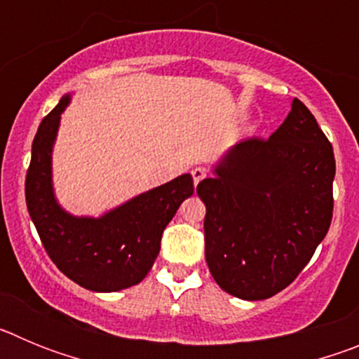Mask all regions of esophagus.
I'll list each match as a JSON object with an SVG mask.
<instances>
[{
	"label": "esophagus",
	"instance_id": "34e87169",
	"mask_svg": "<svg viewBox=\"0 0 359 359\" xmlns=\"http://www.w3.org/2000/svg\"><path fill=\"white\" fill-rule=\"evenodd\" d=\"M192 177H194V185H198L199 182H203V180L207 177V169L196 167V169H192Z\"/></svg>",
	"mask_w": 359,
	"mask_h": 359
}]
</instances>
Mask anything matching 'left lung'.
I'll return each mask as SVG.
<instances>
[{"label": "left lung", "instance_id": "1", "mask_svg": "<svg viewBox=\"0 0 359 359\" xmlns=\"http://www.w3.org/2000/svg\"><path fill=\"white\" fill-rule=\"evenodd\" d=\"M332 145L298 98L268 140L241 142L198 185L205 259L219 287L264 300L306 268L332 219Z\"/></svg>", "mask_w": 359, "mask_h": 359}]
</instances>
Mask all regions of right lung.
Returning a JSON list of instances; mask_svg holds the SVG:
<instances>
[{"label": "right lung", "instance_id": "1", "mask_svg": "<svg viewBox=\"0 0 359 359\" xmlns=\"http://www.w3.org/2000/svg\"><path fill=\"white\" fill-rule=\"evenodd\" d=\"M65 95L41 122L32 144L25 196L32 221L55 266L79 286L115 293L145 278L160 253L161 233L187 198L194 194L190 174L135 196L100 217L73 215L59 205L53 190L52 152Z\"/></svg>", "mask_w": 359, "mask_h": 359}]
</instances>
